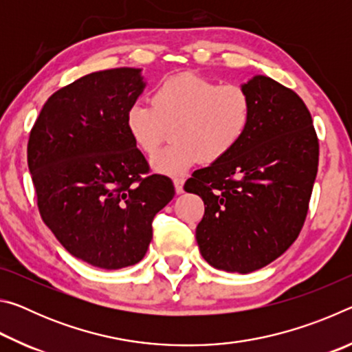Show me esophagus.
Wrapping results in <instances>:
<instances>
[{
    "label": "esophagus",
    "mask_w": 352,
    "mask_h": 352,
    "mask_svg": "<svg viewBox=\"0 0 352 352\" xmlns=\"http://www.w3.org/2000/svg\"><path fill=\"white\" fill-rule=\"evenodd\" d=\"M183 184H184V178L183 177H175L174 178V186H175V192L182 194L183 192Z\"/></svg>",
    "instance_id": "34e87169"
}]
</instances>
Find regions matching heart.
<instances>
[{
    "label": "heart",
    "instance_id": "heart-1",
    "mask_svg": "<svg viewBox=\"0 0 352 352\" xmlns=\"http://www.w3.org/2000/svg\"><path fill=\"white\" fill-rule=\"evenodd\" d=\"M252 121V99L239 85H220L208 77L182 73L153 88L151 104L129 107L126 126L142 153H157L172 127V144L152 160V168L180 175L201 158L214 163L226 157L245 136Z\"/></svg>",
    "mask_w": 352,
    "mask_h": 352
}]
</instances>
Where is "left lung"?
<instances>
[{
    "label": "left lung",
    "instance_id": "1",
    "mask_svg": "<svg viewBox=\"0 0 352 352\" xmlns=\"http://www.w3.org/2000/svg\"><path fill=\"white\" fill-rule=\"evenodd\" d=\"M252 99L245 136L226 157L195 170L201 197L200 253L219 270L250 273L279 258L300 234L318 170V138L302 99L267 76L242 85Z\"/></svg>",
    "mask_w": 352,
    "mask_h": 352
}]
</instances>
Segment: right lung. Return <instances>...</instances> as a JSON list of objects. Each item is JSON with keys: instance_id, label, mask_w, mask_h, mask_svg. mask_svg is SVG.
Listing matches in <instances>:
<instances>
[{"instance_id": "add662e5", "label": "right lung", "mask_w": 352, "mask_h": 352, "mask_svg": "<svg viewBox=\"0 0 352 352\" xmlns=\"http://www.w3.org/2000/svg\"><path fill=\"white\" fill-rule=\"evenodd\" d=\"M140 68L80 77L46 100L29 135L28 166L40 216L77 259L105 270L140 262L152 220L174 199L126 126L144 91Z\"/></svg>"}]
</instances>
